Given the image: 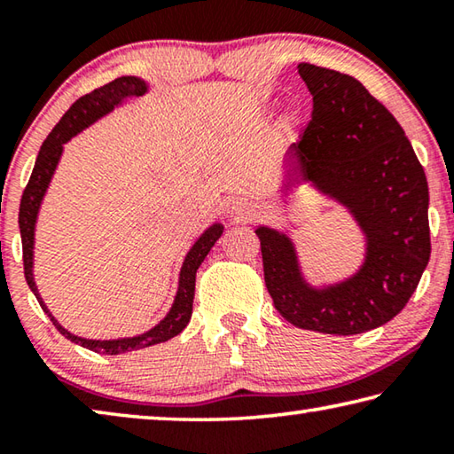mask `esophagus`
Here are the masks:
<instances>
[{
	"mask_svg": "<svg viewBox=\"0 0 454 454\" xmlns=\"http://www.w3.org/2000/svg\"><path fill=\"white\" fill-rule=\"evenodd\" d=\"M236 214H238V216H240L242 220H252V218L256 216V210H254V206H252V204L242 202V204L236 208Z\"/></svg>",
	"mask_w": 454,
	"mask_h": 454,
	"instance_id": "esophagus-1",
	"label": "esophagus"
}]
</instances>
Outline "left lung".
Listing matches in <instances>:
<instances>
[{"mask_svg":"<svg viewBox=\"0 0 454 454\" xmlns=\"http://www.w3.org/2000/svg\"><path fill=\"white\" fill-rule=\"evenodd\" d=\"M312 120L288 158L298 178L318 184L355 214L368 236L355 278L312 290L292 242L258 228L264 282L290 325L325 334H358L393 320L411 301L430 258L428 184L396 118L352 75L301 64Z\"/></svg>","mask_w":454,"mask_h":454,"instance_id":"8db88e82","label":"left lung"}]
</instances>
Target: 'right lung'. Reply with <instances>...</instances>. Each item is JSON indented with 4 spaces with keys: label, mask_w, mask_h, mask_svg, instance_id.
Masks as SVG:
<instances>
[{
    "label": "right lung",
    "mask_w": 454,
    "mask_h": 454,
    "mask_svg": "<svg viewBox=\"0 0 454 454\" xmlns=\"http://www.w3.org/2000/svg\"><path fill=\"white\" fill-rule=\"evenodd\" d=\"M144 91H145V83L137 78H118L110 83H106L102 88L90 91L86 96H82L80 99H75L70 110L61 116L56 128L51 129L50 136L45 137V142L42 144V150L37 153L34 172L29 176V182L20 204V232H21V246H24V272H26V280L29 284V288L34 290L37 302H40L43 312L51 318L53 326H56L61 334L70 338L72 342L80 344L83 348L98 352V355H124V352L148 348V347H153V344L166 342L170 340V338L178 336L182 330L186 328L192 317V302H194V288H196V270L200 268V264L204 262L206 254H208L214 242H216L222 234V226L214 224L212 228L206 230L202 238H200L194 246H192L186 260H184V266L180 272V288H178V294H176L170 314H168L158 326H153L150 333L140 334L136 338H121V340H86V338L74 336L58 325L56 318L51 317L48 309H45L40 294H37L34 274H32L35 216H37V210H40V202L45 194V188H48V184L51 180V174L58 166L61 148H64V144L70 140L72 136H75L80 129L90 126L91 121H96L99 116H104V114L110 112L114 106L121 102V99H132L136 96H142Z\"/></svg>",
    "instance_id": "obj_1"
}]
</instances>
